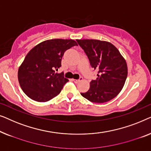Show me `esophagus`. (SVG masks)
I'll use <instances>...</instances> for the list:
<instances>
[{"mask_svg": "<svg viewBox=\"0 0 151 151\" xmlns=\"http://www.w3.org/2000/svg\"><path fill=\"white\" fill-rule=\"evenodd\" d=\"M82 79H83V78L81 77H81L78 78V79H73V81H74V82L76 83H77L78 82H79L80 81H81Z\"/></svg>", "mask_w": 151, "mask_h": 151, "instance_id": "1", "label": "esophagus"}]
</instances>
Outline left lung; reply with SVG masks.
<instances>
[{"label": "left lung", "instance_id": "left-lung-1", "mask_svg": "<svg viewBox=\"0 0 151 151\" xmlns=\"http://www.w3.org/2000/svg\"><path fill=\"white\" fill-rule=\"evenodd\" d=\"M88 56L97 78L90 82L88 92L81 93L93 103L111 101L122 90L127 77L125 59L113 44L97 40H76Z\"/></svg>", "mask_w": 151, "mask_h": 151}]
</instances>
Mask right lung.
I'll list each match as a JSON object with an SVG mask.
<instances>
[{
    "mask_svg": "<svg viewBox=\"0 0 151 151\" xmlns=\"http://www.w3.org/2000/svg\"><path fill=\"white\" fill-rule=\"evenodd\" d=\"M77 46L73 40L53 39L42 42L27 55L18 77L27 96L37 102H46L57 96L68 79L63 73H55L61 66L65 50Z\"/></svg>",
    "mask_w": 151,
    "mask_h": 151,
    "instance_id": "1",
    "label": "right lung"
}]
</instances>
